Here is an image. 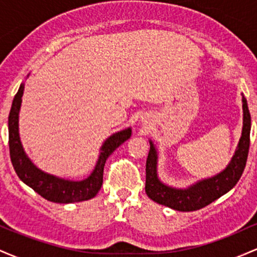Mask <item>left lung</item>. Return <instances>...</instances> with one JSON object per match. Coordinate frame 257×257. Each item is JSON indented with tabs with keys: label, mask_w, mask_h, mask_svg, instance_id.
I'll use <instances>...</instances> for the list:
<instances>
[{
	"label": "left lung",
	"mask_w": 257,
	"mask_h": 257,
	"mask_svg": "<svg viewBox=\"0 0 257 257\" xmlns=\"http://www.w3.org/2000/svg\"><path fill=\"white\" fill-rule=\"evenodd\" d=\"M241 102H243V128H241L239 143L229 163L222 172L211 178L199 180L188 187H173L159 180L158 150L153 141L149 140L150 152L146 161L145 185V191L149 198L174 210L194 211L209 205L234 187L245 168L250 146V129H251V117H250L246 99L244 98L243 94H241Z\"/></svg>",
	"instance_id": "left-lung-1"
}]
</instances>
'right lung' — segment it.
Masks as SVG:
<instances>
[{"label": "right lung", "instance_id": "obj_1", "mask_svg": "<svg viewBox=\"0 0 257 257\" xmlns=\"http://www.w3.org/2000/svg\"><path fill=\"white\" fill-rule=\"evenodd\" d=\"M30 75V73H29ZM28 75V77H29ZM25 83H22L19 90L14 96L8 117V135H10V155L17 175L24 184L31 187L35 192L42 196L44 199L54 203L83 202L94 198L102 185V175L106 159L111 153L132 137V128L123 129L110 135L100 147L99 157L93 172L83 180H69L52 175L34 164L26 155L19 135V112L22 106V98L24 94Z\"/></svg>", "mask_w": 257, "mask_h": 257}]
</instances>
